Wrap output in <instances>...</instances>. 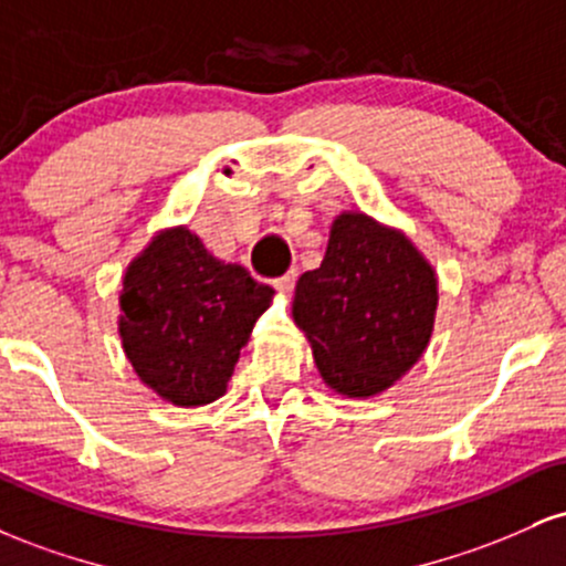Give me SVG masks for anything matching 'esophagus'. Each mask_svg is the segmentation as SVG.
<instances>
[{
    "instance_id": "obj_1",
    "label": "esophagus",
    "mask_w": 566,
    "mask_h": 566,
    "mask_svg": "<svg viewBox=\"0 0 566 566\" xmlns=\"http://www.w3.org/2000/svg\"><path fill=\"white\" fill-rule=\"evenodd\" d=\"M295 282H297V271H287V274H284V276L274 279V287L279 292H292V287H295Z\"/></svg>"
}]
</instances>
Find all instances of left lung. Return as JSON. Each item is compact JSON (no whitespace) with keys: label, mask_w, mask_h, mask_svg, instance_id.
Here are the masks:
<instances>
[{"label":"left lung","mask_w":566,"mask_h":566,"mask_svg":"<svg viewBox=\"0 0 566 566\" xmlns=\"http://www.w3.org/2000/svg\"><path fill=\"white\" fill-rule=\"evenodd\" d=\"M437 301L433 269L405 233L343 212L319 269L297 279L292 316L329 388L373 396L420 359Z\"/></svg>","instance_id":"obj_1"}]
</instances>
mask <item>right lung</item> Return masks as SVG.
<instances>
[{
  "instance_id": "obj_1",
  "label": "right lung",
  "mask_w": 566,
  "mask_h": 566,
  "mask_svg": "<svg viewBox=\"0 0 566 566\" xmlns=\"http://www.w3.org/2000/svg\"><path fill=\"white\" fill-rule=\"evenodd\" d=\"M274 290L220 263L188 229L165 231L129 263L119 335L143 382L180 407L226 394L239 348Z\"/></svg>"
}]
</instances>
